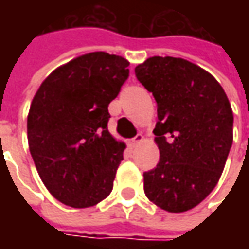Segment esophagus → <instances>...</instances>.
Segmentation results:
<instances>
[{
    "mask_svg": "<svg viewBox=\"0 0 249 249\" xmlns=\"http://www.w3.org/2000/svg\"><path fill=\"white\" fill-rule=\"evenodd\" d=\"M142 140H144V136H142L141 133H139V134H137V136H136L134 139L131 140V145H137V144H140V142H141Z\"/></svg>",
    "mask_w": 249,
    "mask_h": 249,
    "instance_id": "obj_1",
    "label": "esophagus"
}]
</instances>
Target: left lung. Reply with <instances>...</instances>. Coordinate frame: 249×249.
I'll return each instance as SVG.
<instances>
[{
	"label": "left lung",
	"instance_id": "1",
	"mask_svg": "<svg viewBox=\"0 0 249 249\" xmlns=\"http://www.w3.org/2000/svg\"><path fill=\"white\" fill-rule=\"evenodd\" d=\"M158 107V165L144 173V193L180 213L212 193L233 144V110L215 77L183 58L152 56L134 69Z\"/></svg>",
	"mask_w": 249,
	"mask_h": 249
}]
</instances>
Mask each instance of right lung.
Returning <instances> with one entry per match:
<instances>
[{
	"label": "right lung",
	"mask_w": 249,
	"mask_h": 249,
	"mask_svg": "<svg viewBox=\"0 0 249 249\" xmlns=\"http://www.w3.org/2000/svg\"><path fill=\"white\" fill-rule=\"evenodd\" d=\"M127 59L90 53L56 68L27 115L29 149L53 198L72 208L109 196L126 144L108 131V105L129 77Z\"/></svg>",
	"instance_id": "obj_1"
}]
</instances>
